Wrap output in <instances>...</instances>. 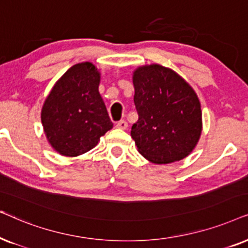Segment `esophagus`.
<instances>
[{"mask_svg": "<svg viewBox=\"0 0 248 248\" xmlns=\"http://www.w3.org/2000/svg\"><path fill=\"white\" fill-rule=\"evenodd\" d=\"M127 127H128L127 121L120 120L119 122H117V128H119V129H127Z\"/></svg>", "mask_w": 248, "mask_h": 248, "instance_id": "34e87169", "label": "esophagus"}]
</instances>
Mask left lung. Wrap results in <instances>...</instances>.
Returning a JSON list of instances; mask_svg holds the SVG:
<instances>
[{"mask_svg":"<svg viewBox=\"0 0 248 248\" xmlns=\"http://www.w3.org/2000/svg\"><path fill=\"white\" fill-rule=\"evenodd\" d=\"M138 120L130 135L137 150L155 164L188 156L202 134V110L193 87L161 64L138 67L133 74Z\"/></svg>","mask_w":248,"mask_h":248,"instance_id":"8db88e82","label":"left lung"}]
</instances>
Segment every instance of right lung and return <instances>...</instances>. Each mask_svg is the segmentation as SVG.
Wrapping results in <instances>:
<instances>
[{
	"instance_id": "1",
	"label": "right lung",
	"mask_w": 248,
	"mask_h": 248,
	"mask_svg": "<svg viewBox=\"0 0 248 248\" xmlns=\"http://www.w3.org/2000/svg\"><path fill=\"white\" fill-rule=\"evenodd\" d=\"M101 72L92 62L72 65L45 98L41 120L53 150L63 156L91 151L113 124L98 86Z\"/></svg>"
}]
</instances>
